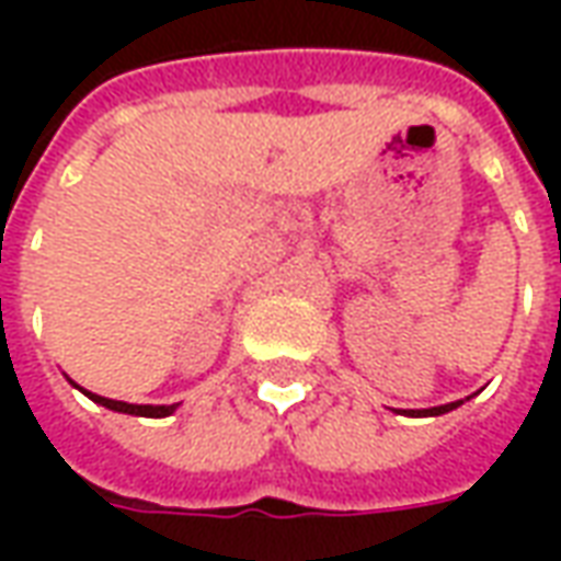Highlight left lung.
Instances as JSON below:
<instances>
[{
  "label": "left lung",
  "instance_id": "obj_1",
  "mask_svg": "<svg viewBox=\"0 0 561 561\" xmlns=\"http://www.w3.org/2000/svg\"><path fill=\"white\" fill-rule=\"evenodd\" d=\"M457 405H462V400L447 402V405H435V409H423V412H409V414H423V417H426V414H445V412H450V409H457Z\"/></svg>",
  "mask_w": 561,
  "mask_h": 561
}]
</instances>
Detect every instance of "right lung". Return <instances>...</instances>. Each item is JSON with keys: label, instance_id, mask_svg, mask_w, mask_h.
Here are the masks:
<instances>
[{"label": "right lung", "instance_id": "right-lung-1", "mask_svg": "<svg viewBox=\"0 0 561 561\" xmlns=\"http://www.w3.org/2000/svg\"><path fill=\"white\" fill-rule=\"evenodd\" d=\"M90 400H95L99 405H104V409H111V412L140 414V417H164V414L173 412V405H131V402L107 400V397H95V393H90Z\"/></svg>", "mask_w": 561, "mask_h": 561}]
</instances>
